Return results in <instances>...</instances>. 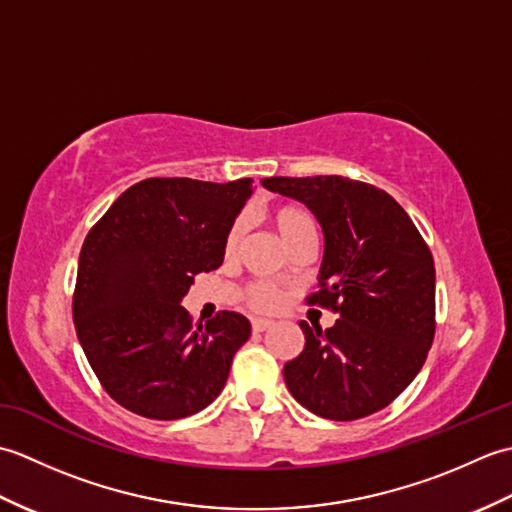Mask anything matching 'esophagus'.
<instances>
[{
    "instance_id": "esophagus-1",
    "label": "esophagus",
    "mask_w": 512,
    "mask_h": 512,
    "mask_svg": "<svg viewBox=\"0 0 512 512\" xmlns=\"http://www.w3.org/2000/svg\"><path fill=\"white\" fill-rule=\"evenodd\" d=\"M275 321L270 319H253V332H264L268 328H273Z\"/></svg>"
}]
</instances>
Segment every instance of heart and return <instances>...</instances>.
<instances>
[{
	"label": "heart",
	"instance_id": "1",
	"mask_svg": "<svg viewBox=\"0 0 512 512\" xmlns=\"http://www.w3.org/2000/svg\"><path fill=\"white\" fill-rule=\"evenodd\" d=\"M270 222H273V226L277 228V233L281 235L284 242H288L292 235L299 233L301 228L312 226L310 215L306 211L297 209V206H290V204L273 209V213H270ZM242 235H244V220L239 217V220H235L233 226L228 228V233H226V242H224L226 253H233V250L239 246V242H242ZM244 299L248 303V308L259 310V312L275 310L279 306V292L270 284H264V281L248 286L244 292Z\"/></svg>",
	"mask_w": 512,
	"mask_h": 512
}]
</instances>
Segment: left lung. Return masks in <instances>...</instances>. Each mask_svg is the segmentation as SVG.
Segmentation results:
<instances>
[{
	"label": "left lung",
	"instance_id": "obj_1",
	"mask_svg": "<svg viewBox=\"0 0 512 512\" xmlns=\"http://www.w3.org/2000/svg\"><path fill=\"white\" fill-rule=\"evenodd\" d=\"M299 200L323 231L321 290L308 303L339 312L310 328L284 365L299 405L328 420H358L387 407L427 361L436 334V266L405 209L383 189L343 176L264 178Z\"/></svg>",
	"mask_w": 512,
	"mask_h": 512
}]
</instances>
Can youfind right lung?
Instances as JSON below:
<instances>
[{"instance_id": "obj_1", "label": "right lung", "mask_w": 512, "mask_h": 512, "mask_svg": "<svg viewBox=\"0 0 512 512\" xmlns=\"http://www.w3.org/2000/svg\"><path fill=\"white\" fill-rule=\"evenodd\" d=\"M250 193V178H147L85 237L74 328L118 405L151 420H178L220 396L250 323L224 310L193 328L180 303L195 275L222 266L226 233Z\"/></svg>"}]
</instances>
